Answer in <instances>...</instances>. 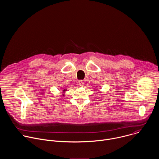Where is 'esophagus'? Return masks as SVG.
<instances>
[{"instance_id":"1","label":"esophagus","mask_w":159,"mask_h":159,"mask_svg":"<svg viewBox=\"0 0 159 159\" xmlns=\"http://www.w3.org/2000/svg\"><path fill=\"white\" fill-rule=\"evenodd\" d=\"M79 84L81 86V87H83L84 85V82L83 80H79Z\"/></svg>"}]
</instances>
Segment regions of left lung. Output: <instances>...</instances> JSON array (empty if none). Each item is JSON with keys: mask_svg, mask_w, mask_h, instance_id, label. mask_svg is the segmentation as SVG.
<instances>
[{"mask_svg": "<svg viewBox=\"0 0 159 159\" xmlns=\"http://www.w3.org/2000/svg\"><path fill=\"white\" fill-rule=\"evenodd\" d=\"M94 90H96V89H94Z\"/></svg>", "mask_w": 159, "mask_h": 159, "instance_id": "left-lung-1", "label": "left lung"}]
</instances>
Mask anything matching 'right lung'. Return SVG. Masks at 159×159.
Returning <instances> with one entry per match:
<instances>
[{"label": "right lung", "instance_id": "obj_1", "mask_svg": "<svg viewBox=\"0 0 159 159\" xmlns=\"http://www.w3.org/2000/svg\"><path fill=\"white\" fill-rule=\"evenodd\" d=\"M66 89H63L62 90V93H61V94H62V96H65V92L66 91Z\"/></svg>", "mask_w": 159, "mask_h": 159}]
</instances>
